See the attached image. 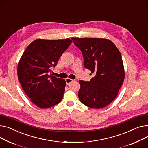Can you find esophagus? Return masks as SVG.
<instances>
[{
	"mask_svg": "<svg viewBox=\"0 0 148 148\" xmlns=\"http://www.w3.org/2000/svg\"><path fill=\"white\" fill-rule=\"evenodd\" d=\"M73 82V80H72V79H71V78H66L65 79V82H66V84H70L71 83H72Z\"/></svg>",
	"mask_w": 148,
	"mask_h": 148,
	"instance_id": "obj_1",
	"label": "esophagus"
}]
</instances>
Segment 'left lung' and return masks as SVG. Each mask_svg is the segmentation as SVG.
Listing matches in <instances>:
<instances>
[{"label":"left lung","instance_id":"obj_1","mask_svg":"<svg viewBox=\"0 0 148 148\" xmlns=\"http://www.w3.org/2000/svg\"><path fill=\"white\" fill-rule=\"evenodd\" d=\"M71 39L82 53L84 66L95 73L90 82L79 80V99L84 105L94 109L103 108L114 100L124 80L121 53L108 39Z\"/></svg>","mask_w":148,"mask_h":148}]
</instances>
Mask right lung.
Instances as JSON below:
<instances>
[{
	"label": "right lung",
	"mask_w": 148,
	"mask_h": 148,
	"mask_svg": "<svg viewBox=\"0 0 148 148\" xmlns=\"http://www.w3.org/2000/svg\"><path fill=\"white\" fill-rule=\"evenodd\" d=\"M71 43L70 38L37 39L25 49L18 65V77L25 93L36 106L49 108L62 101L65 81L53 75L51 69Z\"/></svg>",
	"instance_id": "obj_1"
}]
</instances>
